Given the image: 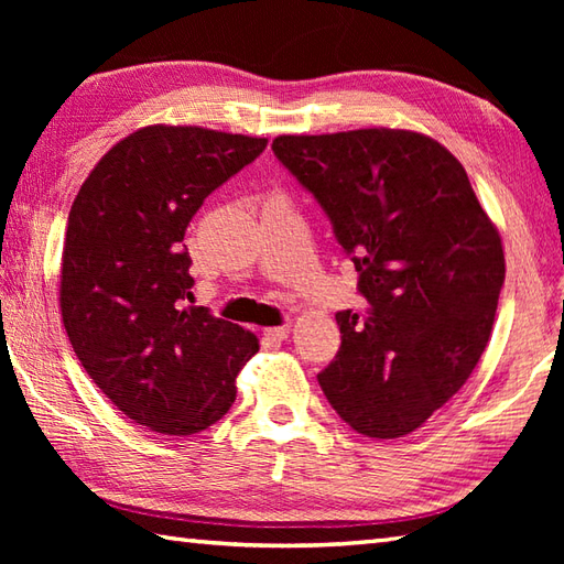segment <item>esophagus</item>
I'll list each match as a JSON object with an SVG mask.
<instances>
[{
  "mask_svg": "<svg viewBox=\"0 0 564 564\" xmlns=\"http://www.w3.org/2000/svg\"><path fill=\"white\" fill-rule=\"evenodd\" d=\"M289 334H291L289 325H281V327H267V329H263V337H267L269 341H285V339H289Z\"/></svg>",
  "mask_w": 564,
  "mask_h": 564,
  "instance_id": "obj_1",
  "label": "esophagus"
}]
</instances>
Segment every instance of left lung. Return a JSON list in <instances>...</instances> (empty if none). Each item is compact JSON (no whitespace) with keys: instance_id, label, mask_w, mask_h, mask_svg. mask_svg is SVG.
I'll list each match as a JSON object with an SVG mask.
<instances>
[{"instance_id":"left-lung-1","label":"left lung","mask_w":564,"mask_h":564,"mask_svg":"<svg viewBox=\"0 0 564 564\" xmlns=\"http://www.w3.org/2000/svg\"><path fill=\"white\" fill-rule=\"evenodd\" d=\"M271 150L325 210L368 303L364 317L337 313L322 392L358 434H410L465 386L492 334L497 227L463 164L412 130L281 135Z\"/></svg>"}]
</instances>
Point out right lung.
I'll list each match as a JSON object with an SVG mask.
<instances>
[{"mask_svg": "<svg viewBox=\"0 0 564 564\" xmlns=\"http://www.w3.org/2000/svg\"><path fill=\"white\" fill-rule=\"evenodd\" d=\"M267 138L148 126L104 154L72 203L59 310L89 378L135 424L191 436L230 410L254 334L188 305L186 227Z\"/></svg>", "mask_w": 564, "mask_h": 564, "instance_id": "obj_1", "label": "right lung"}]
</instances>
